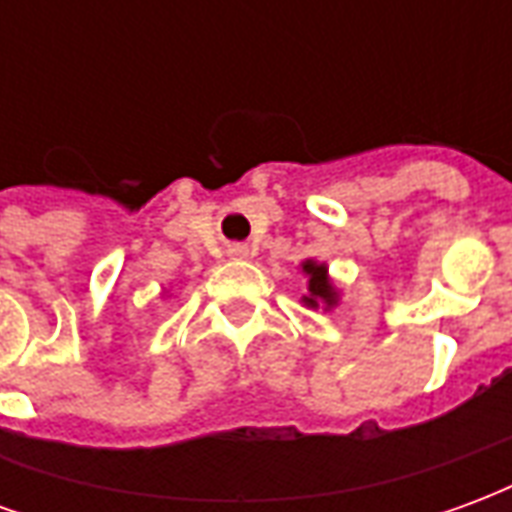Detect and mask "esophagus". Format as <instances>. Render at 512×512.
<instances>
[{
    "mask_svg": "<svg viewBox=\"0 0 512 512\" xmlns=\"http://www.w3.org/2000/svg\"><path fill=\"white\" fill-rule=\"evenodd\" d=\"M227 252H230V257H246V255H249V249H246L244 244H233L230 249H227Z\"/></svg>",
    "mask_w": 512,
    "mask_h": 512,
    "instance_id": "1",
    "label": "esophagus"
}]
</instances>
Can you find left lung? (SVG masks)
I'll use <instances>...</instances> for the list:
<instances>
[{
  "instance_id": "1",
  "label": "left lung",
  "mask_w": 512,
  "mask_h": 512,
  "mask_svg": "<svg viewBox=\"0 0 512 512\" xmlns=\"http://www.w3.org/2000/svg\"><path fill=\"white\" fill-rule=\"evenodd\" d=\"M304 271L310 274V296H304V301H307L310 307H318V301H323L326 307L337 304V293H334V288L329 285V279H326V266H318V263L307 260V263H304Z\"/></svg>"
}]
</instances>
